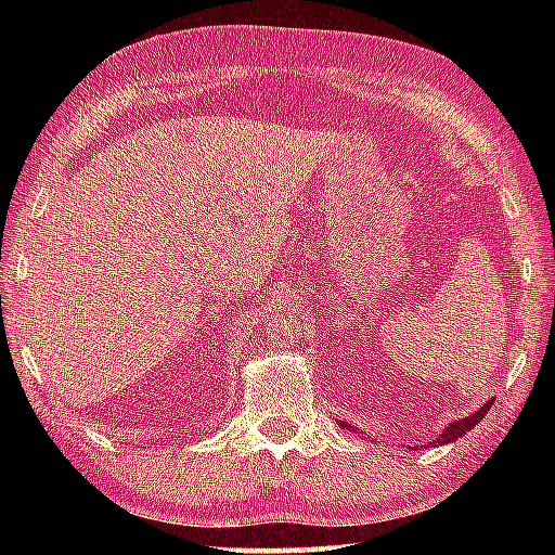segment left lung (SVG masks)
I'll list each match as a JSON object with an SVG mask.
<instances>
[{"mask_svg":"<svg viewBox=\"0 0 555 555\" xmlns=\"http://www.w3.org/2000/svg\"><path fill=\"white\" fill-rule=\"evenodd\" d=\"M491 405H493V400H489V403H485V405H481L479 410H475L473 415H469V417H463V420H455V422H451V424H448V427H446L439 436H436L434 441H429V446H443V443H453V441H457L460 436H465L469 429H475V427H477V424L481 422V417L487 415ZM338 424H340V427L350 429V431H358L356 427H350V424H346V422H338Z\"/></svg>","mask_w":555,"mask_h":555,"instance_id":"1","label":"left lung"}]
</instances>
